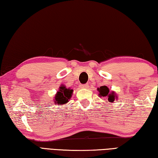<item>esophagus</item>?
Here are the masks:
<instances>
[{"instance_id": "obj_1", "label": "esophagus", "mask_w": 158, "mask_h": 158, "mask_svg": "<svg viewBox=\"0 0 158 158\" xmlns=\"http://www.w3.org/2000/svg\"><path fill=\"white\" fill-rule=\"evenodd\" d=\"M89 85H88V84H81V85H80V88H81V89H88V88H89Z\"/></svg>"}]
</instances>
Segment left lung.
Here are the masks:
<instances>
[{
  "label": "left lung",
  "mask_w": 158,
  "mask_h": 158,
  "mask_svg": "<svg viewBox=\"0 0 158 158\" xmlns=\"http://www.w3.org/2000/svg\"><path fill=\"white\" fill-rule=\"evenodd\" d=\"M98 91L99 92V95L100 97L106 98L109 102H114L115 100H117L118 96H116V93L114 91H109V88L106 85H102L98 89Z\"/></svg>",
  "instance_id": "left-lung-1"
}]
</instances>
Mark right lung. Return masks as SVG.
I'll use <instances>...</instances> for the list:
<instances>
[{
	"label": "right lung",
	"mask_w": 158,
	"mask_h": 158,
	"mask_svg": "<svg viewBox=\"0 0 158 158\" xmlns=\"http://www.w3.org/2000/svg\"><path fill=\"white\" fill-rule=\"evenodd\" d=\"M73 92V89H69V88H66L65 85H61L59 90H58L57 93L55 95V98L53 100L54 103L56 105H65L71 98Z\"/></svg>",
	"instance_id": "1"
}]
</instances>
